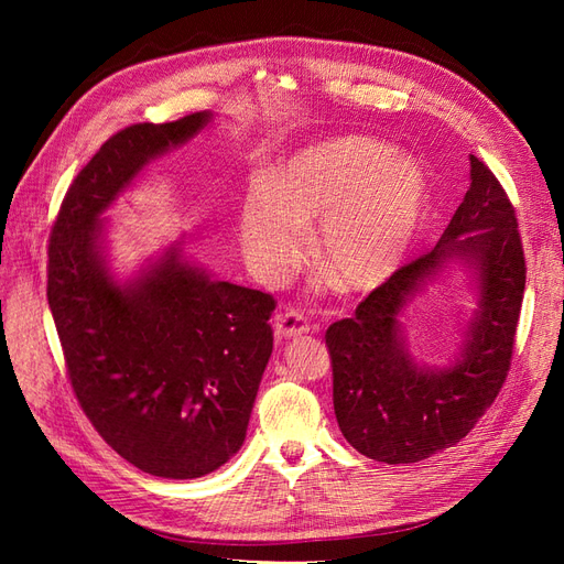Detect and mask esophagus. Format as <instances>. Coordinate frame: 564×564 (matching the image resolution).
Listing matches in <instances>:
<instances>
[{
	"mask_svg": "<svg viewBox=\"0 0 564 564\" xmlns=\"http://www.w3.org/2000/svg\"><path fill=\"white\" fill-rule=\"evenodd\" d=\"M308 332H311V324L299 311H286L275 322V338L278 340L301 336V334H308Z\"/></svg>",
	"mask_w": 564,
	"mask_h": 564,
	"instance_id": "obj_1",
	"label": "esophagus"
}]
</instances>
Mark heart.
I'll use <instances>...</instances> for the list:
<instances>
[{
  "instance_id": "1",
  "label": "heart",
  "mask_w": 564,
  "mask_h": 564,
  "mask_svg": "<svg viewBox=\"0 0 564 564\" xmlns=\"http://www.w3.org/2000/svg\"><path fill=\"white\" fill-rule=\"evenodd\" d=\"M429 207L421 164L367 135L305 145L280 160L242 202L240 240L251 270L278 282L303 259L317 220V268L344 292H369L392 278Z\"/></svg>"
}]
</instances>
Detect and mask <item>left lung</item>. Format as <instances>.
<instances>
[{"label":"left lung","mask_w":564,"mask_h":564,"mask_svg":"<svg viewBox=\"0 0 564 564\" xmlns=\"http://www.w3.org/2000/svg\"><path fill=\"white\" fill-rule=\"evenodd\" d=\"M456 258L476 275L478 308L465 348L445 370L419 368L405 348L403 305ZM516 209L485 162L470 155V187L433 251L392 272L327 329L334 412L350 445L383 464H416L464 440L508 377L524 296Z\"/></svg>","instance_id":"obj_1"}]
</instances>
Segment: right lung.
<instances>
[{
	"label": "right lung",
	"mask_w": 564,
	"mask_h": 564,
	"mask_svg": "<svg viewBox=\"0 0 564 564\" xmlns=\"http://www.w3.org/2000/svg\"><path fill=\"white\" fill-rule=\"evenodd\" d=\"M209 122L212 112H195L110 135L65 193L48 240L46 299L84 414L131 466L169 480L202 477L240 452L275 299L212 280L178 242L119 282L100 214L150 160Z\"/></svg>",
	"instance_id": "add662e5"
}]
</instances>
